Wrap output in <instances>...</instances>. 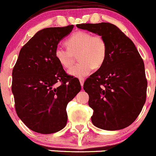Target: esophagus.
<instances>
[{
  "instance_id": "1",
  "label": "esophagus",
  "mask_w": 156,
  "mask_h": 156,
  "mask_svg": "<svg viewBox=\"0 0 156 156\" xmlns=\"http://www.w3.org/2000/svg\"><path fill=\"white\" fill-rule=\"evenodd\" d=\"M84 81H85V80L83 78H81V79H80V85H81V86L82 87H83V83H84Z\"/></svg>"
}]
</instances>
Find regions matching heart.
Instances as JSON below:
<instances>
[{"label":"heart","mask_w":156,"mask_h":156,"mask_svg":"<svg viewBox=\"0 0 156 156\" xmlns=\"http://www.w3.org/2000/svg\"><path fill=\"white\" fill-rule=\"evenodd\" d=\"M68 49L57 48L55 56L61 66L71 67L74 55H77L80 62L69 70L71 76L83 78L89 74L92 69H98L103 65L107 57L108 47L101 35H94L84 31L75 32L66 40Z\"/></svg>","instance_id":"heart-1"}]
</instances>
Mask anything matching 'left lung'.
<instances>
[{
	"label": "left lung",
	"instance_id": "left-lung-1",
	"mask_svg": "<svg viewBox=\"0 0 156 156\" xmlns=\"http://www.w3.org/2000/svg\"><path fill=\"white\" fill-rule=\"evenodd\" d=\"M76 26L101 35L107 43L105 61L83 84L93 109L92 124L106 130L125 128L136 119L146 102L147 80L143 59L133 42L113 24Z\"/></svg>",
	"mask_w": 156,
	"mask_h": 156
}]
</instances>
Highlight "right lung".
I'll list each match as a JSON object with an SVG mask.
<instances>
[{
    "label": "right lung",
    "mask_w": 156,
    "mask_h": 156,
    "mask_svg": "<svg viewBox=\"0 0 156 156\" xmlns=\"http://www.w3.org/2000/svg\"><path fill=\"white\" fill-rule=\"evenodd\" d=\"M73 26L38 31L21 48L12 73V92L18 117L30 130L49 134L67 122V104L81 90L55 56L58 43ZM58 82H61L59 84Z\"/></svg>",
    "instance_id": "right-lung-1"
}]
</instances>
